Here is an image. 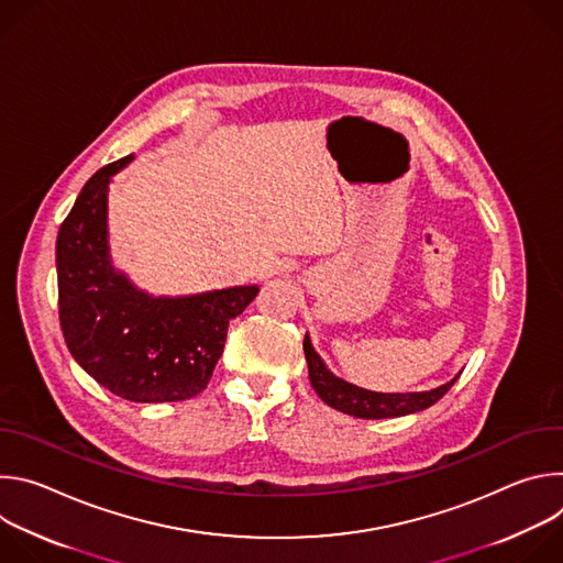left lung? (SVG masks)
<instances>
[{"instance_id":"1","label":"left lung","mask_w":563,"mask_h":563,"mask_svg":"<svg viewBox=\"0 0 563 563\" xmlns=\"http://www.w3.org/2000/svg\"><path fill=\"white\" fill-rule=\"evenodd\" d=\"M307 367H309V380L313 391L325 400V404L343 415L356 417V419H391V417H406L421 410H428L437 400L456 383L459 376H454L450 383L439 385L437 389L428 391H408V394H385V391H372L363 389L358 385H352L339 376H334L323 358L313 350L309 334H305L302 341Z\"/></svg>"}]
</instances>
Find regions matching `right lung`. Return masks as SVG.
<instances>
[{"label": "right lung", "mask_w": 563, "mask_h": 563, "mask_svg": "<svg viewBox=\"0 0 563 563\" xmlns=\"http://www.w3.org/2000/svg\"><path fill=\"white\" fill-rule=\"evenodd\" d=\"M133 159L102 167L79 191L57 233V305L68 352L102 387L133 404L200 394L224 350L229 320L258 287L151 296L111 263L107 196Z\"/></svg>", "instance_id": "add662e5"}]
</instances>
